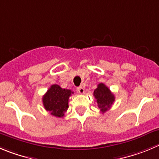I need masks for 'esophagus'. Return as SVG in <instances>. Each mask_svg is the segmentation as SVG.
Listing matches in <instances>:
<instances>
[{"instance_id": "obj_1", "label": "esophagus", "mask_w": 159, "mask_h": 159, "mask_svg": "<svg viewBox=\"0 0 159 159\" xmlns=\"http://www.w3.org/2000/svg\"><path fill=\"white\" fill-rule=\"evenodd\" d=\"M77 91H78V93H80V94H83V93H84V88H83V87H81V86L78 87V88H77Z\"/></svg>"}]
</instances>
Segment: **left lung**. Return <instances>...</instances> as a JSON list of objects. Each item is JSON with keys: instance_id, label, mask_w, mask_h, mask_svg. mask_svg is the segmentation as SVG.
Returning <instances> with one entry per match:
<instances>
[{"instance_id": "left-lung-1", "label": "left lung", "mask_w": 159, "mask_h": 159, "mask_svg": "<svg viewBox=\"0 0 159 159\" xmlns=\"http://www.w3.org/2000/svg\"><path fill=\"white\" fill-rule=\"evenodd\" d=\"M93 96H95L98 107L100 108L102 113L107 111L115 100L113 93L103 83L98 84L97 88L94 90Z\"/></svg>"}]
</instances>
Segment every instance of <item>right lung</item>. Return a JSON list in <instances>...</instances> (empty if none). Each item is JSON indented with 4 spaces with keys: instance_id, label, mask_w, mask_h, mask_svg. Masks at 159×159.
<instances>
[{
    "instance_id": "obj_1",
    "label": "right lung",
    "mask_w": 159,
    "mask_h": 159,
    "mask_svg": "<svg viewBox=\"0 0 159 159\" xmlns=\"http://www.w3.org/2000/svg\"><path fill=\"white\" fill-rule=\"evenodd\" d=\"M72 93L74 92L71 90L62 89L58 84H52L43 96V105L52 115L62 118L67 110L69 98Z\"/></svg>"
}]
</instances>
